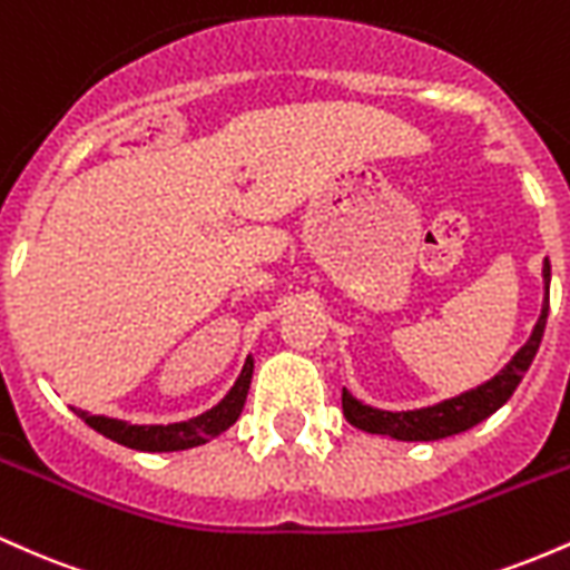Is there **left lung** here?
I'll use <instances>...</instances> for the list:
<instances>
[{
	"mask_svg": "<svg viewBox=\"0 0 570 570\" xmlns=\"http://www.w3.org/2000/svg\"><path fill=\"white\" fill-rule=\"evenodd\" d=\"M544 305H541V316L533 326V335L514 353L512 362L503 367L493 381L485 385H476V389L466 391V394L444 399V402L434 404V407L423 410H407V412H389V410H375L362 404L358 399H353L348 391L343 389V412L345 421L351 426L367 431V434H385L394 436L402 442H434L444 440V436L461 434L469 431L476 423H482L485 417L493 415L501 404H507V399L514 394V389L520 385L522 375L531 367L535 351H539L541 337H544L547 326V313H549V259H544Z\"/></svg>",
	"mask_w": 570,
	"mask_h": 570,
	"instance_id": "8db88e82",
	"label": "left lung"
}]
</instances>
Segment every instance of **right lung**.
I'll list each match as a JSON object with an SVG mask.
<instances>
[{
    "label": "right lung",
    "mask_w": 570,
    "mask_h": 570,
    "mask_svg": "<svg viewBox=\"0 0 570 570\" xmlns=\"http://www.w3.org/2000/svg\"><path fill=\"white\" fill-rule=\"evenodd\" d=\"M252 372L254 358L248 356L238 381H235L230 389V394L222 399L217 407L203 412L198 417H189V421L168 423V426H130V423L117 421V417L90 415V412L85 410L75 412L90 429H96L98 434H104L107 440H112L117 444H126L130 450H144V453H171V450L198 448V444L214 440V436H219L222 431H227L235 421H238L248 394V385H252Z\"/></svg>",
    "instance_id": "right-lung-1"
}]
</instances>
